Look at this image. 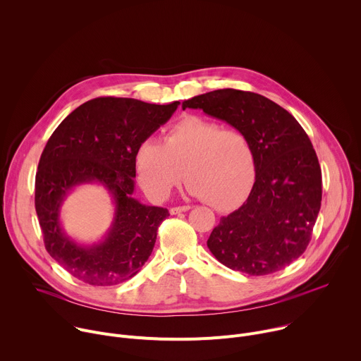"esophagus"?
Instances as JSON below:
<instances>
[{
    "label": "esophagus",
    "mask_w": 361,
    "mask_h": 361,
    "mask_svg": "<svg viewBox=\"0 0 361 361\" xmlns=\"http://www.w3.org/2000/svg\"><path fill=\"white\" fill-rule=\"evenodd\" d=\"M191 207L190 205H181V207H173V209H170V214H180V213H183V212H188Z\"/></svg>",
    "instance_id": "34e87169"
}]
</instances>
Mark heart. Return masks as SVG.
<instances>
[{"label": "heart", "mask_w": 361, "mask_h": 361, "mask_svg": "<svg viewBox=\"0 0 361 361\" xmlns=\"http://www.w3.org/2000/svg\"><path fill=\"white\" fill-rule=\"evenodd\" d=\"M135 167L141 187L154 198H166L185 174L191 195L228 210L248 194L257 160L243 131L187 116L166 131L163 142L145 140L135 152Z\"/></svg>", "instance_id": "1"}]
</instances>
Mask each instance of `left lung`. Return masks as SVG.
<instances>
[{"mask_svg": "<svg viewBox=\"0 0 361 361\" xmlns=\"http://www.w3.org/2000/svg\"><path fill=\"white\" fill-rule=\"evenodd\" d=\"M251 140L255 181L241 207L221 217L207 240L216 259L248 276L276 273L304 252L322 205V169L310 138L274 101L216 90L183 101Z\"/></svg>", "mask_w": 361, "mask_h": 361, "instance_id": "left-lung-1", "label": "left lung"}]
</instances>
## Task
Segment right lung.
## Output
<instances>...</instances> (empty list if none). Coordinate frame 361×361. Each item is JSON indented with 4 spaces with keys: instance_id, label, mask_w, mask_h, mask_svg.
<instances>
[{
    "instance_id": "1",
    "label": "right lung",
    "mask_w": 361,
    "mask_h": 361,
    "mask_svg": "<svg viewBox=\"0 0 361 361\" xmlns=\"http://www.w3.org/2000/svg\"><path fill=\"white\" fill-rule=\"evenodd\" d=\"M178 104L94 98L67 116L49 137L35 176V210L47 251L75 279L116 286L134 277L148 260L157 230L170 214L134 198L135 152ZM84 183L104 186L115 204L111 228L92 245L75 242L61 223L63 201Z\"/></svg>"
}]
</instances>
